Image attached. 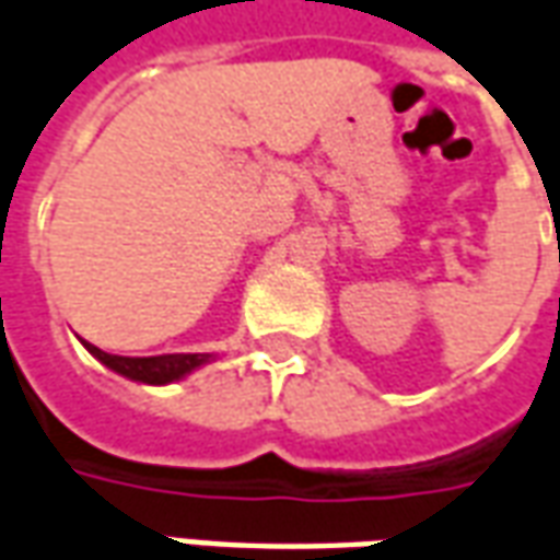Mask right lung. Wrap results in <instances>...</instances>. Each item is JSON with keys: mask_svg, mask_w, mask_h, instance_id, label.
I'll list each match as a JSON object with an SVG mask.
<instances>
[{"mask_svg": "<svg viewBox=\"0 0 560 560\" xmlns=\"http://www.w3.org/2000/svg\"><path fill=\"white\" fill-rule=\"evenodd\" d=\"M84 347L94 353L96 360L103 365H109L112 372L130 377V381H142V384H170V381H179L188 372H195L198 365L210 362V353H161V357H115L106 353L100 347L88 345Z\"/></svg>", "mask_w": 560, "mask_h": 560, "instance_id": "add662e5", "label": "right lung"}]
</instances>
